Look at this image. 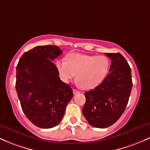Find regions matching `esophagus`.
Masks as SVG:
<instances>
[{"label": "esophagus", "mask_w": 150, "mask_h": 150, "mask_svg": "<svg viewBox=\"0 0 150 150\" xmlns=\"http://www.w3.org/2000/svg\"><path fill=\"white\" fill-rule=\"evenodd\" d=\"M79 93H80V91H78L77 89H73V94H79Z\"/></svg>", "instance_id": "esophagus-1"}]
</instances>
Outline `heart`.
Returning a JSON list of instances; mask_svg holds the SVG:
<instances>
[{"label":"heart","instance_id":"heart-1","mask_svg":"<svg viewBox=\"0 0 150 150\" xmlns=\"http://www.w3.org/2000/svg\"><path fill=\"white\" fill-rule=\"evenodd\" d=\"M56 67L62 81L69 82L77 74V84L90 89L100 85L107 76L110 62L105 56L71 53L67 60H57Z\"/></svg>","mask_w":150,"mask_h":150}]
</instances>
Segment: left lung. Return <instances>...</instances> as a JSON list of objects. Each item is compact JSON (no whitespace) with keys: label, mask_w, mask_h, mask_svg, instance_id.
<instances>
[{"label":"left lung","mask_w":150,"mask_h":150,"mask_svg":"<svg viewBox=\"0 0 150 150\" xmlns=\"http://www.w3.org/2000/svg\"><path fill=\"white\" fill-rule=\"evenodd\" d=\"M111 58L109 74L99 85L86 92L82 113L92 126H111L124 112L132 87L131 69L120 53H106Z\"/></svg>","instance_id":"8db88e82"}]
</instances>
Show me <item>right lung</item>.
<instances>
[{
  "label": "right lung",
  "instance_id": "add662e5",
  "mask_svg": "<svg viewBox=\"0 0 150 150\" xmlns=\"http://www.w3.org/2000/svg\"><path fill=\"white\" fill-rule=\"evenodd\" d=\"M62 53L58 46H39L24 53L17 65L15 88L22 111L39 128L56 126L73 98L53 63Z\"/></svg>",
  "mask_w": 150,
  "mask_h": 150
}]
</instances>
